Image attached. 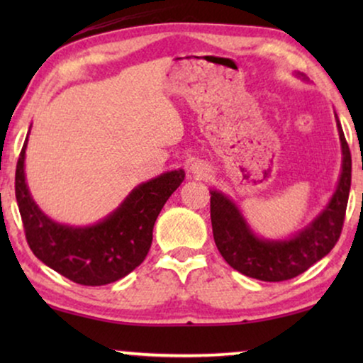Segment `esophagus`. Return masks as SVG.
Wrapping results in <instances>:
<instances>
[{
    "label": "esophagus",
    "mask_w": 363,
    "mask_h": 363,
    "mask_svg": "<svg viewBox=\"0 0 363 363\" xmlns=\"http://www.w3.org/2000/svg\"><path fill=\"white\" fill-rule=\"evenodd\" d=\"M190 173H191L193 177H196V178H205L208 175V168H206L205 163L195 162V163H191Z\"/></svg>",
    "instance_id": "1"
}]
</instances>
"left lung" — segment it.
<instances>
[{
	"mask_svg": "<svg viewBox=\"0 0 363 363\" xmlns=\"http://www.w3.org/2000/svg\"><path fill=\"white\" fill-rule=\"evenodd\" d=\"M296 76L306 81L304 74ZM335 121L342 148V170L334 195L309 225L286 240L257 236L230 196L210 190L213 236L218 251L233 269L266 282L287 281L329 255L339 241L349 201L352 157L337 113Z\"/></svg>",
	"mask_w": 363,
	"mask_h": 363,
	"instance_id": "1",
	"label": "left lung"
}]
</instances>
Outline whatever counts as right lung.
Segmentation results:
<instances>
[{
	"mask_svg": "<svg viewBox=\"0 0 363 363\" xmlns=\"http://www.w3.org/2000/svg\"><path fill=\"white\" fill-rule=\"evenodd\" d=\"M28 137L16 165V201L34 256L82 286H104L125 277L145 259L152 233L185 172L172 170L133 188L111 215L91 226H69L49 218L33 200L24 175Z\"/></svg>",
	"mask_w": 363,
	"mask_h": 363,
	"instance_id": "add662e5",
	"label": "right lung"
}]
</instances>
